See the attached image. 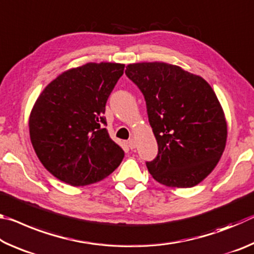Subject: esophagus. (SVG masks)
Returning <instances> with one entry per match:
<instances>
[{
    "mask_svg": "<svg viewBox=\"0 0 254 254\" xmlns=\"http://www.w3.org/2000/svg\"><path fill=\"white\" fill-rule=\"evenodd\" d=\"M127 145H128V148H130V149H134L135 145H136L135 140H134V139H130V140H128V141H127Z\"/></svg>",
    "mask_w": 254,
    "mask_h": 254,
    "instance_id": "1",
    "label": "esophagus"
}]
</instances>
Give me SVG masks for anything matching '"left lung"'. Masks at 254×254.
Returning a JSON list of instances; mask_svg holds the SVG:
<instances>
[{
    "mask_svg": "<svg viewBox=\"0 0 254 254\" xmlns=\"http://www.w3.org/2000/svg\"><path fill=\"white\" fill-rule=\"evenodd\" d=\"M127 76L142 92L158 154L148 161L165 186L194 187L224 152L227 124L216 94L200 76L167 63L127 65Z\"/></svg>",
    "mask_w": 254,
    "mask_h": 254,
    "instance_id": "obj_1",
    "label": "left lung"
}]
</instances>
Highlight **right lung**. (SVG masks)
Returning <instances> with one entry per match:
<instances>
[{
	"label": "right lung",
	"instance_id": "obj_1",
	"mask_svg": "<svg viewBox=\"0 0 254 254\" xmlns=\"http://www.w3.org/2000/svg\"><path fill=\"white\" fill-rule=\"evenodd\" d=\"M124 65L88 63L54 79L29 118L32 147L49 173L71 186L101 182L118 168L124 151L110 137L105 105Z\"/></svg>",
	"mask_w": 254,
	"mask_h": 254
}]
</instances>
